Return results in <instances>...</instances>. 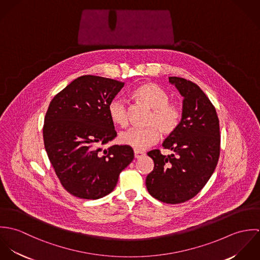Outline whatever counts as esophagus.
Here are the masks:
<instances>
[{
	"label": "esophagus",
	"instance_id": "obj_1",
	"mask_svg": "<svg viewBox=\"0 0 260 260\" xmlns=\"http://www.w3.org/2000/svg\"><path fill=\"white\" fill-rule=\"evenodd\" d=\"M144 155H145L144 152L138 151V150H134V156H135L136 159H138V158H140V157H142V156H144Z\"/></svg>",
	"mask_w": 260,
	"mask_h": 260
}]
</instances>
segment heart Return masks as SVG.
Listing matches in <instances>:
<instances>
[{
    "label": "heart",
    "instance_id": "obj_1",
    "mask_svg": "<svg viewBox=\"0 0 260 260\" xmlns=\"http://www.w3.org/2000/svg\"><path fill=\"white\" fill-rule=\"evenodd\" d=\"M131 96L152 109L146 128H130L119 135V141L135 150H144L154 145L160 138V132L169 136L178 128L181 121V109L170 102V95L160 86L145 82L131 91ZM112 122L124 127L128 122V108L124 100L114 98L107 107Z\"/></svg>",
    "mask_w": 260,
    "mask_h": 260
}]
</instances>
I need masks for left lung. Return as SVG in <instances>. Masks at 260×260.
<instances>
[{
	"mask_svg": "<svg viewBox=\"0 0 260 260\" xmlns=\"http://www.w3.org/2000/svg\"><path fill=\"white\" fill-rule=\"evenodd\" d=\"M183 99L182 118L176 131L162 146L172 151L162 155L149 151L154 169L146 178L150 195L169 204L193 198L209 180L220 153V131L217 113L205 93L195 83L169 77Z\"/></svg>",
	"mask_w": 260,
	"mask_h": 260,
	"instance_id": "left-lung-1",
	"label": "left lung"
}]
</instances>
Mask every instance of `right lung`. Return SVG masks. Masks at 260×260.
Returning <instances> with one entry per match:
<instances>
[{
    "label": "right lung",
    "instance_id": "obj_1",
    "mask_svg": "<svg viewBox=\"0 0 260 260\" xmlns=\"http://www.w3.org/2000/svg\"><path fill=\"white\" fill-rule=\"evenodd\" d=\"M123 86L117 80L85 75L50 102L44 145L61 184L76 197L99 199L111 193L134 158L127 145L102 148L117 136L107 107Z\"/></svg>",
    "mask_w": 260,
    "mask_h": 260
}]
</instances>
